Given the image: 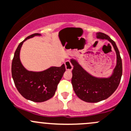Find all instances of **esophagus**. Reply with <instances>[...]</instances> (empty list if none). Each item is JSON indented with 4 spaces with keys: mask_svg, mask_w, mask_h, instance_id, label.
<instances>
[{
    "mask_svg": "<svg viewBox=\"0 0 131 131\" xmlns=\"http://www.w3.org/2000/svg\"><path fill=\"white\" fill-rule=\"evenodd\" d=\"M64 65H65V68L67 70L71 71L73 69V66L72 65V64H71V63L69 61H67L64 63Z\"/></svg>",
    "mask_w": 131,
    "mask_h": 131,
    "instance_id": "obj_1",
    "label": "esophagus"
}]
</instances>
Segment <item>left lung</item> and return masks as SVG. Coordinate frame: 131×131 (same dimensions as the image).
Wrapping results in <instances>:
<instances>
[{"instance_id": "1", "label": "left lung", "mask_w": 131, "mask_h": 131, "mask_svg": "<svg viewBox=\"0 0 131 131\" xmlns=\"http://www.w3.org/2000/svg\"><path fill=\"white\" fill-rule=\"evenodd\" d=\"M96 35L98 39L108 40L116 52V65L110 77H94L86 72L75 59H70L73 66L72 78L73 90L80 99L91 103L100 102L110 97L117 89L122 75V62L115 42L102 32H97Z\"/></svg>"}]
</instances>
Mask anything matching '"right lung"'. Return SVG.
<instances>
[{"label":"right lung","instance_id":"add662e5","mask_svg":"<svg viewBox=\"0 0 131 131\" xmlns=\"http://www.w3.org/2000/svg\"><path fill=\"white\" fill-rule=\"evenodd\" d=\"M36 36L41 35L35 33L30 35L18 45L13 59L11 73L16 89L25 99L35 102H42L54 96L66 69L64 64L60 67H51L41 72L25 69L20 61V49L24 41Z\"/></svg>","mask_w":131,"mask_h":131}]
</instances>
